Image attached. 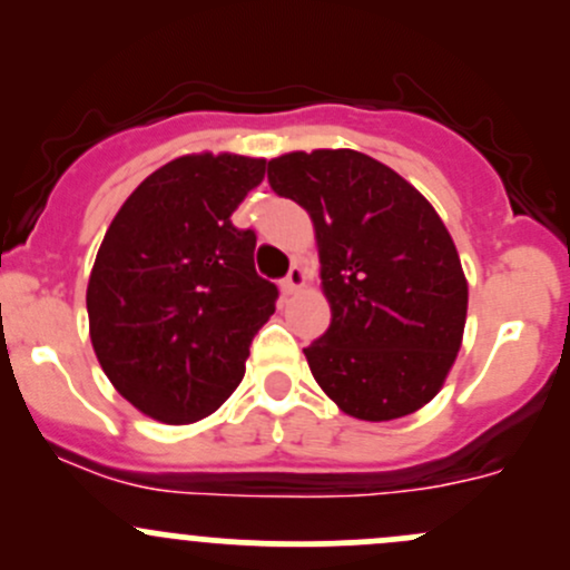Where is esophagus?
<instances>
[{
	"mask_svg": "<svg viewBox=\"0 0 570 570\" xmlns=\"http://www.w3.org/2000/svg\"><path fill=\"white\" fill-rule=\"evenodd\" d=\"M306 281H308V275H306V269L303 267H292L289 269V275H286L284 281H281V289L286 292V295H295V292H301L303 286H306Z\"/></svg>",
	"mask_w": 570,
	"mask_h": 570,
	"instance_id": "34e87169",
	"label": "esophagus"
}]
</instances>
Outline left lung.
<instances>
[{
  "label": "left lung",
  "instance_id": "obj_1",
  "mask_svg": "<svg viewBox=\"0 0 570 570\" xmlns=\"http://www.w3.org/2000/svg\"><path fill=\"white\" fill-rule=\"evenodd\" d=\"M267 178L314 223L331 327L303 353L322 392L361 422L428 405L455 364L469 312V281L439 212L353 148L281 154Z\"/></svg>",
  "mask_w": 570,
  "mask_h": 570
}]
</instances>
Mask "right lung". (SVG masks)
I'll use <instances>...</instances> for the list:
<instances>
[{"label":"right lung","mask_w":570,"mask_h":570,"mask_svg":"<svg viewBox=\"0 0 570 570\" xmlns=\"http://www.w3.org/2000/svg\"><path fill=\"white\" fill-rule=\"evenodd\" d=\"M267 159L184 154L137 184L88 281L90 342L124 400L163 424L215 413L245 375L278 289L253 267L256 234L234 209Z\"/></svg>","instance_id":"1"}]
</instances>
